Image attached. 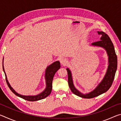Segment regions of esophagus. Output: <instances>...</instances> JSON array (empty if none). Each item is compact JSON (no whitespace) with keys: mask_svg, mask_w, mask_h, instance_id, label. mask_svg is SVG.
I'll list each match as a JSON object with an SVG mask.
<instances>
[{"mask_svg":"<svg viewBox=\"0 0 121 121\" xmlns=\"http://www.w3.org/2000/svg\"><path fill=\"white\" fill-rule=\"evenodd\" d=\"M60 63L61 64L63 65H66L67 63H68V60L65 58H62L61 59V60H60Z\"/></svg>","mask_w":121,"mask_h":121,"instance_id":"esophagus-1","label":"esophagus"}]
</instances>
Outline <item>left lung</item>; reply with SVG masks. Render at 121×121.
<instances>
[{
	"instance_id": "obj_1",
	"label": "left lung",
	"mask_w": 121,
	"mask_h": 121,
	"mask_svg": "<svg viewBox=\"0 0 121 121\" xmlns=\"http://www.w3.org/2000/svg\"><path fill=\"white\" fill-rule=\"evenodd\" d=\"M98 34L101 35V37L100 40L93 43L92 45L94 46H98L102 47L105 48L107 52L108 56H109V65L107 69V73L100 84L98 86L97 88L91 92L86 95H83L75 89L73 85L72 77L70 71L68 68L67 69L68 77V84L72 92L79 97L91 99L107 91L112 85L113 82L115 73L117 67V58L114 47L112 42L110 40L109 37L103 31H98Z\"/></svg>"
}]
</instances>
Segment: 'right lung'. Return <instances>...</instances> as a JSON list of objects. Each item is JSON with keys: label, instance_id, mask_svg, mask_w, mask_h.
Returning a JSON list of instances; mask_svg holds the SVG:
<instances>
[{"label": "right lung", "instance_id": "1", "mask_svg": "<svg viewBox=\"0 0 121 121\" xmlns=\"http://www.w3.org/2000/svg\"><path fill=\"white\" fill-rule=\"evenodd\" d=\"M3 67V70L4 71V66ZM60 68V63L59 61H56L51 64L50 65L46 68V72H45V79L46 82V89L41 93L39 95L35 96H24L21 95H19L17 93H16L14 90L12 89V87L9 85V84L8 82L6 77V75L5 73V77H6V81L7 84L8 86H9L10 90L13 92V93L15 94L16 95L18 96L20 98H23V99H25L26 100L30 101H37V100H39L41 99H44V98H46L50 95L51 93V91H52V81L53 79V77L55 75V73ZM5 72V71H4Z\"/></svg>", "mask_w": 121, "mask_h": 121}]
</instances>
